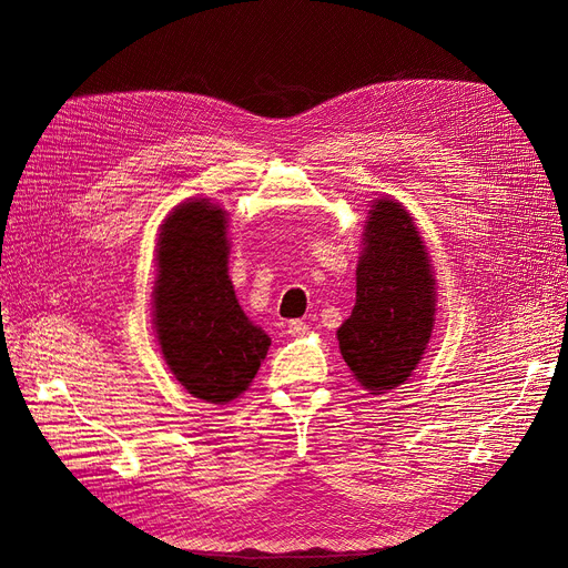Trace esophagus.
I'll list each match as a JSON object with an SVG mask.
<instances>
[{
    "mask_svg": "<svg viewBox=\"0 0 568 568\" xmlns=\"http://www.w3.org/2000/svg\"><path fill=\"white\" fill-rule=\"evenodd\" d=\"M307 329H311V326H307V322H303V320H294V322H288V336H303Z\"/></svg>",
    "mask_w": 568,
    "mask_h": 568,
    "instance_id": "obj_1",
    "label": "esophagus"
}]
</instances>
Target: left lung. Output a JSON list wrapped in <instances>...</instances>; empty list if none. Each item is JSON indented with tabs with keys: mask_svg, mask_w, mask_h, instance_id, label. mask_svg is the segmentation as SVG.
Instances as JSON below:
<instances>
[{
	"mask_svg": "<svg viewBox=\"0 0 568 568\" xmlns=\"http://www.w3.org/2000/svg\"><path fill=\"white\" fill-rule=\"evenodd\" d=\"M355 274V307L338 326V348L359 386L386 393L419 365L436 324L432 261L398 201L372 203Z\"/></svg>",
	"mask_w": 568,
	"mask_h": 568,
	"instance_id": "1",
	"label": "left lung"
}]
</instances>
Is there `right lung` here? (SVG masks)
I'll return each instance as SVG.
<instances>
[{"label": "right lung", "mask_w": 568, "mask_h": 568, "mask_svg": "<svg viewBox=\"0 0 568 568\" xmlns=\"http://www.w3.org/2000/svg\"><path fill=\"white\" fill-rule=\"evenodd\" d=\"M227 211L209 199L173 209L159 232L153 326L168 369L199 400L242 395L270 348L236 301L227 272Z\"/></svg>", "instance_id": "1"}]
</instances>
